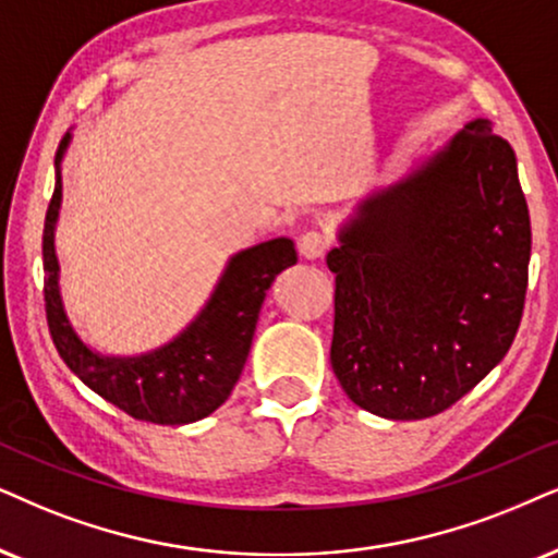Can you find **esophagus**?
Here are the masks:
<instances>
[{
  "label": "esophagus",
  "instance_id": "34e87169",
  "mask_svg": "<svg viewBox=\"0 0 558 558\" xmlns=\"http://www.w3.org/2000/svg\"><path fill=\"white\" fill-rule=\"evenodd\" d=\"M299 252L301 257L306 259H319L324 252H327V239H324L319 231H306V234L299 239Z\"/></svg>",
  "mask_w": 558,
  "mask_h": 558
}]
</instances>
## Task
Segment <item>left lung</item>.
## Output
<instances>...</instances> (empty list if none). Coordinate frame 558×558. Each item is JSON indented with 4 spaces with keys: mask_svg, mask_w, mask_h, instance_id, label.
Returning a JSON list of instances; mask_svg holds the SVG:
<instances>
[{
    "mask_svg": "<svg viewBox=\"0 0 558 558\" xmlns=\"http://www.w3.org/2000/svg\"><path fill=\"white\" fill-rule=\"evenodd\" d=\"M337 239L329 357L365 412L433 417L507 355L525 306L531 216L512 146L486 118L365 197Z\"/></svg>",
    "mask_w": 558,
    "mask_h": 558,
    "instance_id": "8db88e82",
    "label": "left lung"
}]
</instances>
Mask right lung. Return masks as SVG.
Segmentation results:
<instances>
[{"label":"right lung","instance_id":"right-lung-1","mask_svg":"<svg viewBox=\"0 0 558 558\" xmlns=\"http://www.w3.org/2000/svg\"><path fill=\"white\" fill-rule=\"evenodd\" d=\"M69 144L72 131L56 151V187L44 227V295L56 350L84 386L133 420L187 425L208 417L229 399L242 376L272 280L299 263L293 239L278 236L231 255L206 306L174 340L141 355H102L76 335L59 286L56 221L61 210V161Z\"/></svg>","mask_w":558,"mask_h":558}]
</instances>
